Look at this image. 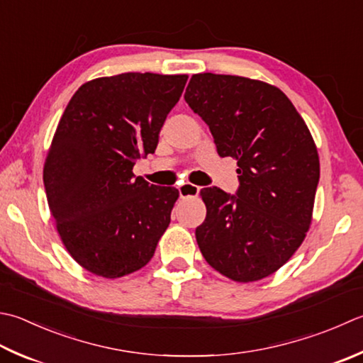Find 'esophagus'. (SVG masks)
<instances>
[{
	"mask_svg": "<svg viewBox=\"0 0 363 363\" xmlns=\"http://www.w3.org/2000/svg\"><path fill=\"white\" fill-rule=\"evenodd\" d=\"M179 190V195L181 198H187V196H196L200 194V187L194 186V184H182V186L177 187Z\"/></svg>",
	"mask_w": 363,
	"mask_h": 363,
	"instance_id": "1",
	"label": "esophagus"
}]
</instances>
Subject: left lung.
Instances as JSON below:
<instances>
[{"instance_id": "left-lung-1", "label": "left lung", "mask_w": 363, "mask_h": 363, "mask_svg": "<svg viewBox=\"0 0 363 363\" xmlns=\"http://www.w3.org/2000/svg\"><path fill=\"white\" fill-rule=\"evenodd\" d=\"M184 99L214 137L220 157L238 160V196L200 191L206 218L195 231L208 264L239 283L257 281L293 257L313 218L319 155L285 92L253 78L191 75Z\"/></svg>"}]
</instances>
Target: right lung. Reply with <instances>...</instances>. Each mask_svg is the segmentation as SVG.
I'll return each mask as SVG.
<instances>
[{
  "label": "right lung",
  "instance_id": "obj_1",
  "mask_svg": "<svg viewBox=\"0 0 363 363\" xmlns=\"http://www.w3.org/2000/svg\"><path fill=\"white\" fill-rule=\"evenodd\" d=\"M189 75L127 72L77 89L44 163L50 214L64 247L88 272L119 279L146 266L179 191L135 177L154 154Z\"/></svg>",
  "mask_w": 363,
  "mask_h": 363
}]
</instances>
